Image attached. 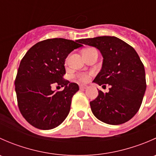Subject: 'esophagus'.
Wrapping results in <instances>:
<instances>
[{
  "label": "esophagus",
  "instance_id": "1",
  "mask_svg": "<svg viewBox=\"0 0 156 156\" xmlns=\"http://www.w3.org/2000/svg\"><path fill=\"white\" fill-rule=\"evenodd\" d=\"M87 85H81V86H80V90H82L87 89Z\"/></svg>",
  "mask_w": 156,
  "mask_h": 156
}]
</instances>
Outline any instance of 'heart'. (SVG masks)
<instances>
[{"label":"heart","instance_id":"b5f03b06","mask_svg":"<svg viewBox=\"0 0 156 156\" xmlns=\"http://www.w3.org/2000/svg\"><path fill=\"white\" fill-rule=\"evenodd\" d=\"M75 78L81 82H87L90 80V74L79 73L75 75Z\"/></svg>","mask_w":156,"mask_h":156}]
</instances>
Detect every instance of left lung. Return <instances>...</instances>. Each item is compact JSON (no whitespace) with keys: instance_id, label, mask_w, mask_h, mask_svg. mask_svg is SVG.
Wrapping results in <instances>:
<instances>
[{"instance_id":"8db88e82","label":"left lung","mask_w":156,"mask_h":156,"mask_svg":"<svg viewBox=\"0 0 156 156\" xmlns=\"http://www.w3.org/2000/svg\"><path fill=\"white\" fill-rule=\"evenodd\" d=\"M82 44L97 48L103 57L101 71L94 80L99 85L110 88L99 90L90 101L96 118L108 125L127 122L136 115L142 104L146 88L144 66L136 50L116 37L101 36L81 39Z\"/></svg>"}]
</instances>
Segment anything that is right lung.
Returning <instances> with one entry per match:
<instances>
[{"mask_svg":"<svg viewBox=\"0 0 156 156\" xmlns=\"http://www.w3.org/2000/svg\"><path fill=\"white\" fill-rule=\"evenodd\" d=\"M81 40L47 39L35 44L20 62L15 79L20 111L36 128L50 130L62 123L70 111L72 99L79 90L76 83L63 78L67 56L83 46ZM55 84L65 87L53 91Z\"/></svg>","mask_w":156,"mask_h":156,"instance_id":"obj_1","label":"right lung"}]
</instances>
